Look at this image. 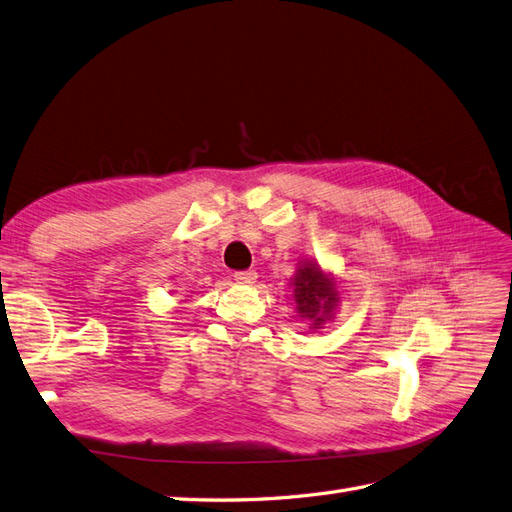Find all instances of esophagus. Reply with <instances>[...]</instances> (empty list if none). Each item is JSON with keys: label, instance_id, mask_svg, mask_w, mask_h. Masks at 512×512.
I'll use <instances>...</instances> for the list:
<instances>
[{"label": "esophagus", "instance_id": "34e87169", "mask_svg": "<svg viewBox=\"0 0 512 512\" xmlns=\"http://www.w3.org/2000/svg\"><path fill=\"white\" fill-rule=\"evenodd\" d=\"M257 279V272L255 270H240V272H233V281L242 283V285H251Z\"/></svg>", "mask_w": 512, "mask_h": 512}]
</instances>
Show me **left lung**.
<instances>
[{
	"instance_id": "obj_1",
	"label": "left lung",
	"mask_w": 512,
	"mask_h": 512,
	"mask_svg": "<svg viewBox=\"0 0 512 512\" xmlns=\"http://www.w3.org/2000/svg\"><path fill=\"white\" fill-rule=\"evenodd\" d=\"M294 281V298L298 311L302 313V317L311 319L315 328L321 326L339 302L337 289H334L332 281L326 274H321L315 264H306L304 268H300Z\"/></svg>"
}]
</instances>
